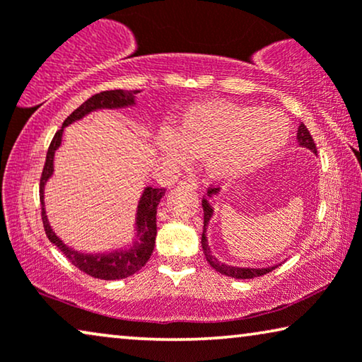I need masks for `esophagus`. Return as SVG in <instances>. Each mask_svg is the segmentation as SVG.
<instances>
[{"label":"esophagus","instance_id":"1","mask_svg":"<svg viewBox=\"0 0 362 362\" xmlns=\"http://www.w3.org/2000/svg\"><path fill=\"white\" fill-rule=\"evenodd\" d=\"M180 187H186V189L194 191L197 189V182L194 180H191V177H185V180L180 181Z\"/></svg>","mask_w":362,"mask_h":362}]
</instances>
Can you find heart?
Listing matches in <instances>:
<instances>
[{
  "label": "heart",
  "instance_id": "obj_1",
  "mask_svg": "<svg viewBox=\"0 0 362 362\" xmlns=\"http://www.w3.org/2000/svg\"><path fill=\"white\" fill-rule=\"evenodd\" d=\"M286 138L288 122L279 112L212 102L187 110L180 130L163 133L160 151L177 165L206 156L212 176L234 177L274 156Z\"/></svg>",
  "mask_w": 362,
  "mask_h": 362
}]
</instances>
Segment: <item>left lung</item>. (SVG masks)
Returning a JSON list of instances; mask_svg holds the SVG:
<instances>
[{"mask_svg":"<svg viewBox=\"0 0 362 362\" xmlns=\"http://www.w3.org/2000/svg\"><path fill=\"white\" fill-rule=\"evenodd\" d=\"M296 140H298L300 146L306 148V150H310L311 153H315V155H316V145H315L313 138H311V135H310L308 128H306L303 123H300V125H298ZM219 191H221L219 187H209V189H207V196L202 197V209H204V230H202L201 244H202V250H204L207 264H209L212 269H216L222 275L232 276V279H240V280L255 279V276H262V275L269 274V272L274 270L276 265L275 267H265V269H252V267H234V265H227L226 262H219L214 255H212L211 247H209V244H207L206 229H207V226H209L211 217L214 216V207H212V204H211V199L214 196L219 194Z\"/></svg>","mask_w":362,"mask_h":362,"instance_id":"left-lung-1","label":"left lung"}]
</instances>
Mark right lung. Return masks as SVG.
Listing matches in <instances>:
<instances>
[{
  "instance_id": "right-lung-1",
  "label": "right lung",
  "mask_w": 362,
  "mask_h": 362,
  "mask_svg": "<svg viewBox=\"0 0 362 362\" xmlns=\"http://www.w3.org/2000/svg\"><path fill=\"white\" fill-rule=\"evenodd\" d=\"M141 90H105L100 93H95L88 100L82 103L81 107L76 108L71 115L66 118L62 123L61 130L54 135L51 146H49L46 163H44V170L41 176V185H39V199H41L42 206V224L44 230H46L47 239L52 242L54 245L59 247L64 255L77 267L78 270L86 272L87 275L93 276V279L100 280H120L127 279L133 274H136L141 267L150 260V255L155 249L156 240V209L160 204L161 197L165 196V187H151L146 186L143 189V194L138 201L136 206V216H135V239L128 247H122V249L108 250V252H97V254H87V252H81L69 247L61 237H57L56 232L52 230L51 224H49L46 206H44V187H46L47 181L51 180L54 175V155H56L57 148L62 143V133L64 128L72 125L74 122L82 120L88 113L97 110H118V108H127L136 105V95Z\"/></svg>"
}]
</instances>
